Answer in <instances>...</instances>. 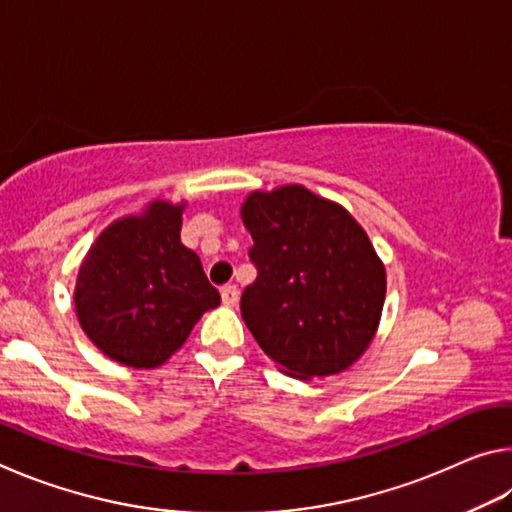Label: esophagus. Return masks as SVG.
<instances>
[{"label": "esophagus", "mask_w": 512, "mask_h": 512, "mask_svg": "<svg viewBox=\"0 0 512 512\" xmlns=\"http://www.w3.org/2000/svg\"><path fill=\"white\" fill-rule=\"evenodd\" d=\"M221 300H223V305H228V307L237 305L239 289L235 287V284H225V287H221Z\"/></svg>", "instance_id": "34e87169"}]
</instances>
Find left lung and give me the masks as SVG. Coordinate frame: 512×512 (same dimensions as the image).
Instances as JSON below:
<instances>
[{
  "label": "left lung",
  "mask_w": 512,
  "mask_h": 512,
  "mask_svg": "<svg viewBox=\"0 0 512 512\" xmlns=\"http://www.w3.org/2000/svg\"><path fill=\"white\" fill-rule=\"evenodd\" d=\"M241 221L257 266L241 316L259 348L296 379L348 370L375 339L386 298V268L366 230L302 185L250 192Z\"/></svg>",
  "instance_id": "1"
}]
</instances>
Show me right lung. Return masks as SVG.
<instances>
[{
    "instance_id": "add662e5",
    "label": "right lung",
    "mask_w": 512,
    "mask_h": 512,
    "mask_svg": "<svg viewBox=\"0 0 512 512\" xmlns=\"http://www.w3.org/2000/svg\"><path fill=\"white\" fill-rule=\"evenodd\" d=\"M185 207L153 198L103 228L81 262L76 318L106 357L128 368L162 366L198 318L221 305L201 259L180 241Z\"/></svg>"
}]
</instances>
